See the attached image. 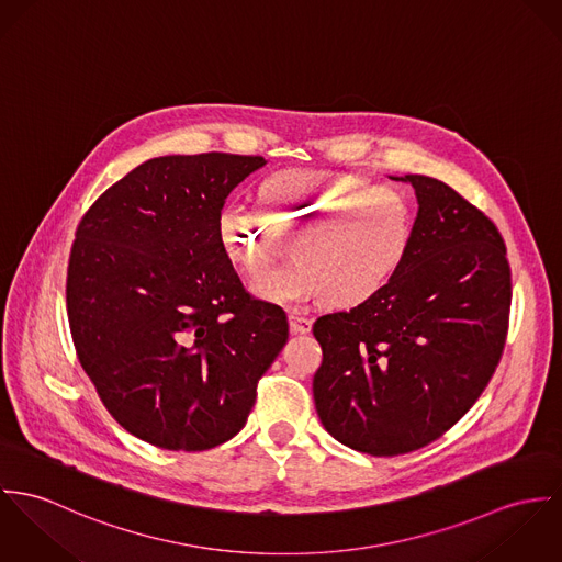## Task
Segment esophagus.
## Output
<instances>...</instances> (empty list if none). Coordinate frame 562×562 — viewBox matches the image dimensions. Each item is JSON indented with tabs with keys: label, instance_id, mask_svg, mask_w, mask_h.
<instances>
[{
	"label": "esophagus",
	"instance_id": "obj_1",
	"mask_svg": "<svg viewBox=\"0 0 562 562\" xmlns=\"http://www.w3.org/2000/svg\"><path fill=\"white\" fill-rule=\"evenodd\" d=\"M289 323L293 334H308L312 329V318L300 314V312H289Z\"/></svg>",
	"mask_w": 562,
	"mask_h": 562
}]
</instances>
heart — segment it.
I'll return each mask as SVG.
<instances>
[{"mask_svg": "<svg viewBox=\"0 0 562 562\" xmlns=\"http://www.w3.org/2000/svg\"><path fill=\"white\" fill-rule=\"evenodd\" d=\"M263 213L231 202L220 213V239L250 276L297 239L295 265L254 280L251 291L273 304L323 300L353 311L379 297L401 271L414 237L407 191L347 172L284 170L256 189Z\"/></svg>", "mask_w": 562, "mask_h": 562, "instance_id": "1", "label": "heart"}]
</instances>
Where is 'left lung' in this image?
<instances>
[{
	"label": "left lung",
	"mask_w": 562,
	"mask_h": 562,
	"mask_svg": "<svg viewBox=\"0 0 562 562\" xmlns=\"http://www.w3.org/2000/svg\"><path fill=\"white\" fill-rule=\"evenodd\" d=\"M416 191L407 258L373 302L318 316L314 407L340 443L394 457L448 431L476 403L504 349L510 269L494 222L446 183Z\"/></svg>",
	"instance_id": "obj_1"
}]
</instances>
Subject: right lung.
<instances>
[{"label":"right lung","instance_id":"1","mask_svg":"<svg viewBox=\"0 0 562 562\" xmlns=\"http://www.w3.org/2000/svg\"><path fill=\"white\" fill-rule=\"evenodd\" d=\"M262 157L166 155L131 170L79 222L68 260L72 342L108 412L166 450L237 436L289 340L220 239L228 193Z\"/></svg>","mask_w":562,"mask_h":562}]
</instances>
